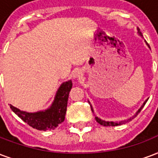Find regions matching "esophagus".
I'll return each instance as SVG.
<instances>
[{
  "label": "esophagus",
  "instance_id": "obj_1",
  "mask_svg": "<svg viewBox=\"0 0 158 158\" xmlns=\"http://www.w3.org/2000/svg\"><path fill=\"white\" fill-rule=\"evenodd\" d=\"M73 78H75V79H79L80 78H82L83 73H82V72L80 71V70L77 69L73 73Z\"/></svg>",
  "mask_w": 158,
  "mask_h": 158
}]
</instances>
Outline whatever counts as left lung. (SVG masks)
<instances>
[{
    "label": "left lung",
    "mask_w": 158,
    "mask_h": 158,
    "mask_svg": "<svg viewBox=\"0 0 158 158\" xmlns=\"http://www.w3.org/2000/svg\"><path fill=\"white\" fill-rule=\"evenodd\" d=\"M137 30H138L139 35H140V36H141V37H142V34H141V31H140V29L138 28V29H137ZM148 47H149V45H148ZM149 48H150V47H149ZM147 101H148V100H146V101H145L144 104H143V106H141V108L139 109L138 111L136 112V114H135V115H134L133 117H131V118H130V119H128V120H126V121H120V122H113V121H102V120H100V118H98V117H95V120H96L97 122H98V123H100V125H102V126H104V127H116V126H120V125H122V124H126V123H127L128 121H131L132 119H134V118H135V116H136V115H138L139 113L141 112V110H142V108L144 107L145 104L147 103ZM90 107H91V110L93 111V108H92V106H90Z\"/></svg>",
    "instance_id": "obj_1"
}]
</instances>
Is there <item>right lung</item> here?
<instances>
[{
	"label": "right lung",
	"instance_id": "add662e5",
	"mask_svg": "<svg viewBox=\"0 0 158 158\" xmlns=\"http://www.w3.org/2000/svg\"><path fill=\"white\" fill-rule=\"evenodd\" d=\"M72 86L73 84L71 80L64 83L58 89L52 106L45 111L28 113L22 111L11 105H10V108L24 122L27 123L32 128L39 131L54 130L65 119L68 99Z\"/></svg>",
	"mask_w": 158,
	"mask_h": 158
}]
</instances>
